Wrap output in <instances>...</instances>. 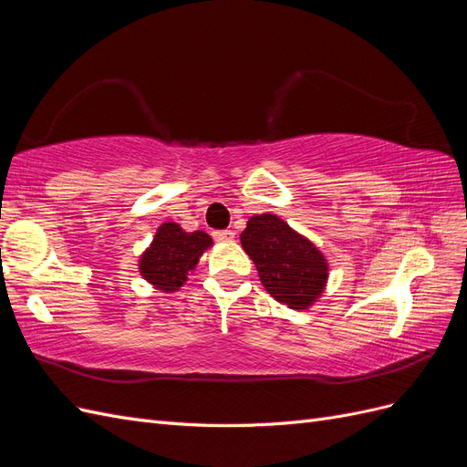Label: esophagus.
<instances>
[{"mask_svg": "<svg viewBox=\"0 0 467 467\" xmlns=\"http://www.w3.org/2000/svg\"><path fill=\"white\" fill-rule=\"evenodd\" d=\"M212 235H214V239H216V242H232V239H234V232L232 230H218V232H214V234H212Z\"/></svg>", "mask_w": 467, "mask_h": 467, "instance_id": "esophagus-1", "label": "esophagus"}]
</instances>
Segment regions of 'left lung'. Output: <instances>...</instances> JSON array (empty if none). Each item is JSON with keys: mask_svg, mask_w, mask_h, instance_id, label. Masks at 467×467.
<instances>
[{"mask_svg": "<svg viewBox=\"0 0 467 467\" xmlns=\"http://www.w3.org/2000/svg\"><path fill=\"white\" fill-rule=\"evenodd\" d=\"M239 239L257 266L261 285L276 302L292 309L317 302L327 285L329 265L307 237L275 214H257L249 218Z\"/></svg>", "mask_w": 467, "mask_h": 467, "instance_id": "8db88e82", "label": "left lung"}]
</instances>
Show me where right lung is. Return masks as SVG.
Instances as JSON below:
<instances>
[{"label": "right lung", "instance_id": "1", "mask_svg": "<svg viewBox=\"0 0 467 467\" xmlns=\"http://www.w3.org/2000/svg\"><path fill=\"white\" fill-rule=\"evenodd\" d=\"M210 245L206 232L187 234L179 223L165 222L140 257V275L161 292H177Z\"/></svg>", "mask_w": 467, "mask_h": 467}]
</instances>
